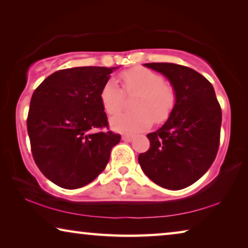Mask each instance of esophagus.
I'll return each mask as SVG.
<instances>
[{
    "label": "esophagus",
    "instance_id": "obj_1",
    "mask_svg": "<svg viewBox=\"0 0 248 248\" xmlns=\"http://www.w3.org/2000/svg\"><path fill=\"white\" fill-rule=\"evenodd\" d=\"M132 139H133V136H129V135L123 136V140L124 141H132Z\"/></svg>",
    "mask_w": 248,
    "mask_h": 248
}]
</instances>
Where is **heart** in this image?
<instances>
[{
  "instance_id": "1",
  "label": "heart",
  "mask_w": 248,
  "mask_h": 248,
  "mask_svg": "<svg viewBox=\"0 0 248 248\" xmlns=\"http://www.w3.org/2000/svg\"><path fill=\"white\" fill-rule=\"evenodd\" d=\"M127 93H137L133 98L135 110L121 112L110 118L113 130L123 133H136L147 130L153 121L163 123L175 105V92L171 85L163 81L160 74L144 67H135L120 75ZM100 101L108 113H115L123 108L124 92L116 80L106 81L100 92Z\"/></svg>"
}]
</instances>
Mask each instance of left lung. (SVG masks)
Segmentation results:
<instances>
[{
	"label": "left lung",
	"mask_w": 248,
	"mask_h": 248,
	"mask_svg": "<svg viewBox=\"0 0 248 248\" xmlns=\"http://www.w3.org/2000/svg\"><path fill=\"white\" fill-rule=\"evenodd\" d=\"M175 92V105L158 130L148 133L150 148L138 161L144 174L168 190H181L205 174L215 160L222 110L211 82L186 66L149 62Z\"/></svg>",
	"instance_id": "obj_1"
}]
</instances>
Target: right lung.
<instances>
[{"label": "right lung", "mask_w": 248, "mask_h": 248, "mask_svg": "<svg viewBox=\"0 0 248 248\" xmlns=\"http://www.w3.org/2000/svg\"><path fill=\"white\" fill-rule=\"evenodd\" d=\"M119 67H74L49 75L31 99L27 116L33 158L56 186H87L107 166L120 135L104 131L107 115L100 92Z\"/></svg>", "instance_id": "obj_1"}]
</instances>
